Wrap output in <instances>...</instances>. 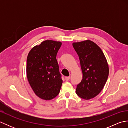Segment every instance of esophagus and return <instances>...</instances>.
I'll list each match as a JSON object with an SVG mask.
<instances>
[{
  "mask_svg": "<svg viewBox=\"0 0 128 128\" xmlns=\"http://www.w3.org/2000/svg\"><path fill=\"white\" fill-rule=\"evenodd\" d=\"M70 76H68V77H66V78H65V80H66V81H68L70 80Z\"/></svg>",
  "mask_w": 128,
  "mask_h": 128,
  "instance_id": "obj_1",
  "label": "esophagus"
}]
</instances>
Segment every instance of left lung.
Wrapping results in <instances>:
<instances>
[{
    "mask_svg": "<svg viewBox=\"0 0 128 128\" xmlns=\"http://www.w3.org/2000/svg\"><path fill=\"white\" fill-rule=\"evenodd\" d=\"M79 57L82 80L77 85L76 93L88 100L97 96L104 88L109 75V66L104 53L90 40L72 43Z\"/></svg>",
    "mask_w": 128,
    "mask_h": 128,
    "instance_id": "left-lung-1",
    "label": "left lung"
}]
</instances>
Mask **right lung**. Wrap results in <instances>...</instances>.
Returning <instances> with one entry per match:
<instances>
[{"label":"right lung","mask_w":128,"mask_h":128,"mask_svg":"<svg viewBox=\"0 0 128 128\" xmlns=\"http://www.w3.org/2000/svg\"><path fill=\"white\" fill-rule=\"evenodd\" d=\"M60 42L47 40L34 47L27 59L26 72L30 85L40 98L51 100L58 96L62 84L56 54Z\"/></svg>","instance_id":"right-lung-1"}]
</instances>
